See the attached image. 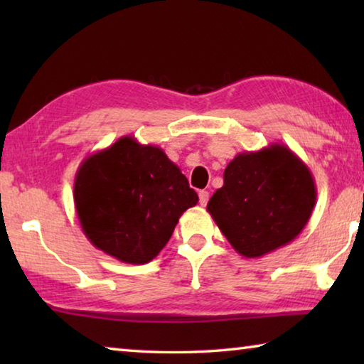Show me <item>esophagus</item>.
Wrapping results in <instances>:
<instances>
[{"label": "esophagus", "instance_id": "esophagus-1", "mask_svg": "<svg viewBox=\"0 0 364 364\" xmlns=\"http://www.w3.org/2000/svg\"><path fill=\"white\" fill-rule=\"evenodd\" d=\"M208 193L207 191H199V204L202 205V207H205L207 205V202H208Z\"/></svg>", "mask_w": 364, "mask_h": 364}]
</instances>
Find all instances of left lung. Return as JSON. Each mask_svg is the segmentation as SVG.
<instances>
[{
    "label": "left lung",
    "instance_id": "1",
    "mask_svg": "<svg viewBox=\"0 0 364 364\" xmlns=\"http://www.w3.org/2000/svg\"><path fill=\"white\" fill-rule=\"evenodd\" d=\"M315 202L310 168L287 146L273 143L228 164L207 210L237 254L260 258L299 236Z\"/></svg>",
    "mask_w": 364,
    "mask_h": 364
}]
</instances>
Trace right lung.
<instances>
[{"mask_svg": "<svg viewBox=\"0 0 364 364\" xmlns=\"http://www.w3.org/2000/svg\"><path fill=\"white\" fill-rule=\"evenodd\" d=\"M197 200L167 154L133 136L86 157L73 184L77 217L88 241L132 264L156 258Z\"/></svg>", "mask_w": 364, "mask_h": 364, "instance_id": "1", "label": "right lung"}]
</instances>
